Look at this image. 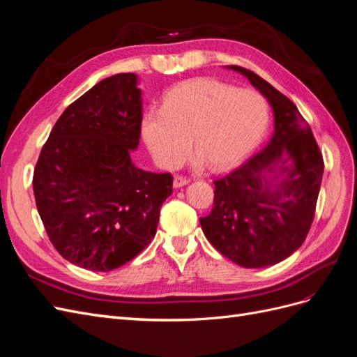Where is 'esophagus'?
<instances>
[{"instance_id":"1","label":"esophagus","mask_w":357,"mask_h":357,"mask_svg":"<svg viewBox=\"0 0 357 357\" xmlns=\"http://www.w3.org/2000/svg\"><path fill=\"white\" fill-rule=\"evenodd\" d=\"M189 183V180L188 178H185V177H180V176H177V177H174V180H172V186H174L176 189H178V188H183V186H186Z\"/></svg>"}]
</instances>
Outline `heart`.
<instances>
[{
  "label": "heart",
  "instance_id": "heart-1",
  "mask_svg": "<svg viewBox=\"0 0 357 357\" xmlns=\"http://www.w3.org/2000/svg\"><path fill=\"white\" fill-rule=\"evenodd\" d=\"M268 102L253 89L215 79H193L172 88L162 109L142 117V137L156 164L176 168L192 138L197 165L231 168L250 152L268 126Z\"/></svg>",
  "mask_w": 357,
  "mask_h": 357
}]
</instances>
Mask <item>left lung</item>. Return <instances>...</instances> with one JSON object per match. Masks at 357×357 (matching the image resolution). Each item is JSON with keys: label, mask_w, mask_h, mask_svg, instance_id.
<instances>
[{"label": "left lung", "mask_w": 357, "mask_h": 357, "mask_svg": "<svg viewBox=\"0 0 357 357\" xmlns=\"http://www.w3.org/2000/svg\"><path fill=\"white\" fill-rule=\"evenodd\" d=\"M243 74L274 113V134L266 147L231 174L214 181V202L201 218L207 240L244 268L284 261L305 241L314 219L323 177V158L296 105L250 70Z\"/></svg>", "instance_id": "left-lung-1"}]
</instances>
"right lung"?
Wrapping results in <instances>:
<instances>
[{
	"instance_id": "obj_1",
	"label": "right lung",
	"mask_w": 357,
	"mask_h": 357,
	"mask_svg": "<svg viewBox=\"0 0 357 357\" xmlns=\"http://www.w3.org/2000/svg\"><path fill=\"white\" fill-rule=\"evenodd\" d=\"M134 73L114 74L70 104L34 169L40 218L58 253L91 271L125 265L150 244L172 193L168 172L137 168L143 117Z\"/></svg>"
}]
</instances>
